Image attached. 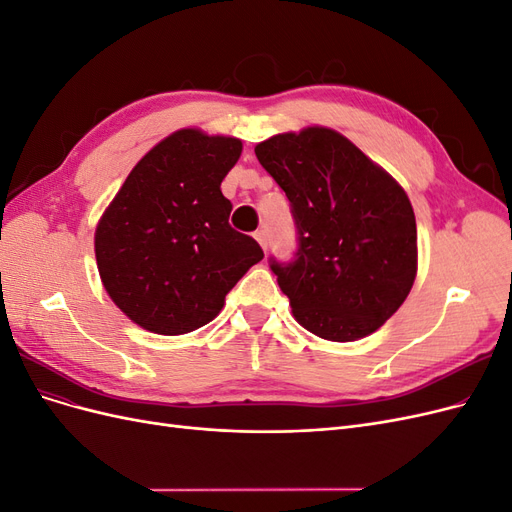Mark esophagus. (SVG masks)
Instances as JSON below:
<instances>
[{
  "mask_svg": "<svg viewBox=\"0 0 512 512\" xmlns=\"http://www.w3.org/2000/svg\"><path fill=\"white\" fill-rule=\"evenodd\" d=\"M256 241L262 245V250H267L269 247V235H267V230H256Z\"/></svg>",
  "mask_w": 512,
  "mask_h": 512,
  "instance_id": "34e87169",
  "label": "esophagus"
}]
</instances>
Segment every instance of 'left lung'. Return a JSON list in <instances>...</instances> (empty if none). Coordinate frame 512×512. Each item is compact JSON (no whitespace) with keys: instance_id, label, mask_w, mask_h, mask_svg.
Segmentation results:
<instances>
[{"instance_id":"8db88e82","label":"left lung","mask_w":512,"mask_h":512,"mask_svg":"<svg viewBox=\"0 0 512 512\" xmlns=\"http://www.w3.org/2000/svg\"><path fill=\"white\" fill-rule=\"evenodd\" d=\"M256 158L290 200L297 252L269 258L292 314L331 342L380 329L416 277V220L406 192L329 128L277 134Z\"/></svg>"}]
</instances>
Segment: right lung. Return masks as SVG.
Masks as SVG:
<instances>
[{
	"mask_svg": "<svg viewBox=\"0 0 512 512\" xmlns=\"http://www.w3.org/2000/svg\"><path fill=\"white\" fill-rule=\"evenodd\" d=\"M239 138L179 130L138 162L96 228V260L115 305L138 327L190 333L265 252L228 224L220 185Z\"/></svg>",
	"mask_w": 512,
	"mask_h": 512,
	"instance_id": "1",
	"label": "right lung"
}]
</instances>
